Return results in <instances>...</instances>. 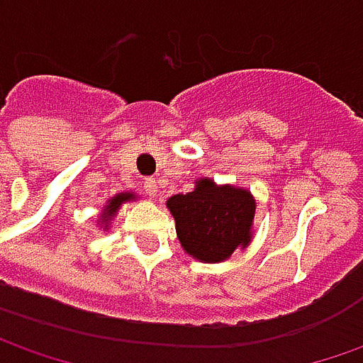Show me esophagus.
Segmentation results:
<instances>
[{"label":"esophagus","instance_id":"1","mask_svg":"<svg viewBox=\"0 0 363 363\" xmlns=\"http://www.w3.org/2000/svg\"><path fill=\"white\" fill-rule=\"evenodd\" d=\"M143 188H145L147 196L149 198H155L157 196V191H160V186H157V179H153V177H149L143 182Z\"/></svg>","mask_w":363,"mask_h":363}]
</instances>
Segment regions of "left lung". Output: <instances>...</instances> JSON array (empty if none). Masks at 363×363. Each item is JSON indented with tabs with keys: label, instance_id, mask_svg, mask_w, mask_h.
Returning a JSON list of instances; mask_svg holds the SVG:
<instances>
[{
	"label": "left lung",
	"instance_id": "1",
	"mask_svg": "<svg viewBox=\"0 0 363 363\" xmlns=\"http://www.w3.org/2000/svg\"><path fill=\"white\" fill-rule=\"evenodd\" d=\"M188 194H175L167 210L182 248L200 262H224L252 240L257 200L246 188L198 177Z\"/></svg>",
	"mask_w": 363,
	"mask_h": 363
}]
</instances>
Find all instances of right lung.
Masks as SVG:
<instances>
[{
    "label": "right lung",
    "mask_w": 363,
    "mask_h": 363,
    "mask_svg": "<svg viewBox=\"0 0 363 363\" xmlns=\"http://www.w3.org/2000/svg\"><path fill=\"white\" fill-rule=\"evenodd\" d=\"M133 200H137L135 191H121V194H115V196H113L111 200H106L105 206H103L101 216H99V220H96V226L108 232L111 220L117 216V212L121 210V206H123L125 202H133Z\"/></svg>",
    "instance_id": "obj_1"
}]
</instances>
